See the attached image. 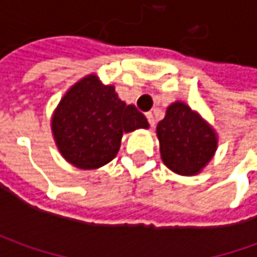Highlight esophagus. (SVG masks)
<instances>
[{"label":"esophagus","mask_w":257,"mask_h":257,"mask_svg":"<svg viewBox=\"0 0 257 257\" xmlns=\"http://www.w3.org/2000/svg\"><path fill=\"white\" fill-rule=\"evenodd\" d=\"M146 117H147V121L150 124V127H154V115L153 113H146Z\"/></svg>","instance_id":"1"}]
</instances>
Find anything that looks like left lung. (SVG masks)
Returning a JSON list of instances; mask_svg holds the SVG:
<instances>
[{"label":"left lung","mask_w":257,"mask_h":257,"mask_svg":"<svg viewBox=\"0 0 257 257\" xmlns=\"http://www.w3.org/2000/svg\"><path fill=\"white\" fill-rule=\"evenodd\" d=\"M164 164L177 174L193 176L210 162L217 147L216 134L184 103L172 104L157 124Z\"/></svg>","instance_id":"8db88e82"}]
</instances>
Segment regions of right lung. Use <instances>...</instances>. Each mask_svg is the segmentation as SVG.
Returning <instances> with one entry per match:
<instances>
[{"mask_svg": "<svg viewBox=\"0 0 257 257\" xmlns=\"http://www.w3.org/2000/svg\"><path fill=\"white\" fill-rule=\"evenodd\" d=\"M55 143L67 162L78 169H97L111 162L123 133L147 128L143 113L121 101L113 85L88 75L70 88L53 117Z\"/></svg>", "mask_w": 257, "mask_h": 257, "instance_id": "1", "label": "right lung"}]
</instances>
